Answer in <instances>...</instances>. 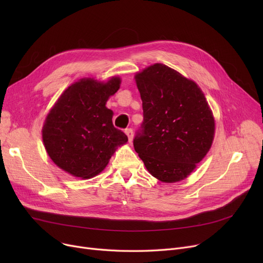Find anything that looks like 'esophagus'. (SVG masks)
<instances>
[{
  "instance_id": "obj_1",
  "label": "esophagus",
  "mask_w": 263,
  "mask_h": 263,
  "mask_svg": "<svg viewBox=\"0 0 263 263\" xmlns=\"http://www.w3.org/2000/svg\"><path fill=\"white\" fill-rule=\"evenodd\" d=\"M124 133L127 134L129 142H132V140H133V130L131 128H127L126 130H124Z\"/></svg>"
}]
</instances>
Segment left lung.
Returning <instances> with one entry per match:
<instances>
[{
	"label": "left lung",
	"mask_w": 263,
	"mask_h": 263,
	"mask_svg": "<svg viewBox=\"0 0 263 263\" xmlns=\"http://www.w3.org/2000/svg\"><path fill=\"white\" fill-rule=\"evenodd\" d=\"M135 81L144 119L134 149L154 177L180 181L212 145L214 119L208 102L195 82L163 64L146 68Z\"/></svg>",
	"instance_id": "left-lung-1"
}]
</instances>
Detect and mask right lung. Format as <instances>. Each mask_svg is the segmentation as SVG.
<instances>
[{
	"label": "right lung",
	"instance_id": "right-lung-1",
	"mask_svg": "<svg viewBox=\"0 0 263 263\" xmlns=\"http://www.w3.org/2000/svg\"><path fill=\"white\" fill-rule=\"evenodd\" d=\"M120 84L82 79L69 86L48 114L43 140L52 161L74 177L88 179L104 170L117 146L128 136L114 127L113 112L105 106Z\"/></svg>",
	"mask_w": 263,
	"mask_h": 263
}]
</instances>
